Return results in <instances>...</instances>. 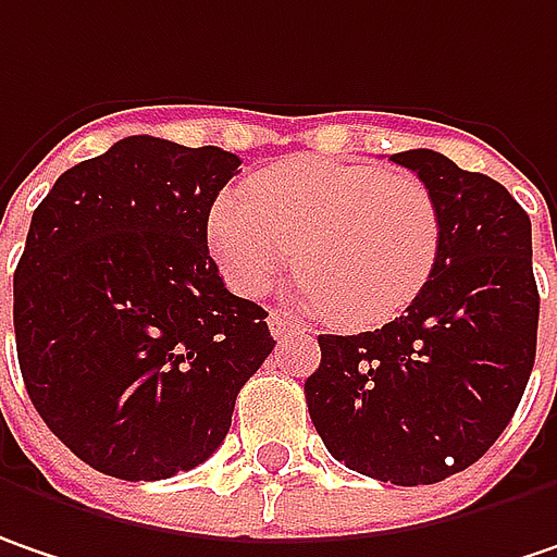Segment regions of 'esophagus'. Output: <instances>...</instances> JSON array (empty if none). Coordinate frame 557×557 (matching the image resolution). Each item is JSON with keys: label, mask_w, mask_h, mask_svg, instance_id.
<instances>
[{"label": "esophagus", "mask_w": 557, "mask_h": 557, "mask_svg": "<svg viewBox=\"0 0 557 557\" xmlns=\"http://www.w3.org/2000/svg\"><path fill=\"white\" fill-rule=\"evenodd\" d=\"M268 327H271V334H274L277 341H286V337H293V334H306V331H309L306 324L289 321L283 311H271V314H268Z\"/></svg>", "instance_id": "esophagus-1"}]
</instances>
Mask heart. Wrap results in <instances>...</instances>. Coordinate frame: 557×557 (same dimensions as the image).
Returning a JSON list of instances; mask_svg holds the SVG:
<instances>
[{"label": "heart", "instance_id": "b5f03b06", "mask_svg": "<svg viewBox=\"0 0 557 557\" xmlns=\"http://www.w3.org/2000/svg\"><path fill=\"white\" fill-rule=\"evenodd\" d=\"M442 243L435 191L359 160H280L208 211V248L236 293H264L296 261L299 302L356 331L400 318L425 293Z\"/></svg>", "mask_w": 557, "mask_h": 557}]
</instances>
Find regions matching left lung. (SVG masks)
Masks as SVG:
<instances>
[{
  "mask_svg": "<svg viewBox=\"0 0 557 557\" xmlns=\"http://www.w3.org/2000/svg\"><path fill=\"white\" fill-rule=\"evenodd\" d=\"M442 208V261L381 331L321 334L309 416L334 460L394 485H432L498 442L536 359L533 230L502 182L435 150L391 157Z\"/></svg>",
  "mask_w": 557,
  "mask_h": 557,
  "instance_id": "1",
  "label": "left lung"
}]
</instances>
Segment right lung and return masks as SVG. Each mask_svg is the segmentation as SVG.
<instances>
[{"label": "right lung", "mask_w": 557, "mask_h": 557, "mask_svg": "<svg viewBox=\"0 0 557 557\" xmlns=\"http://www.w3.org/2000/svg\"><path fill=\"white\" fill-rule=\"evenodd\" d=\"M236 173L230 150L132 135L65 170L30 216L17 366L52 435L100 473L153 482L205 463L277 344L208 251V211Z\"/></svg>", "instance_id": "obj_1"}]
</instances>
